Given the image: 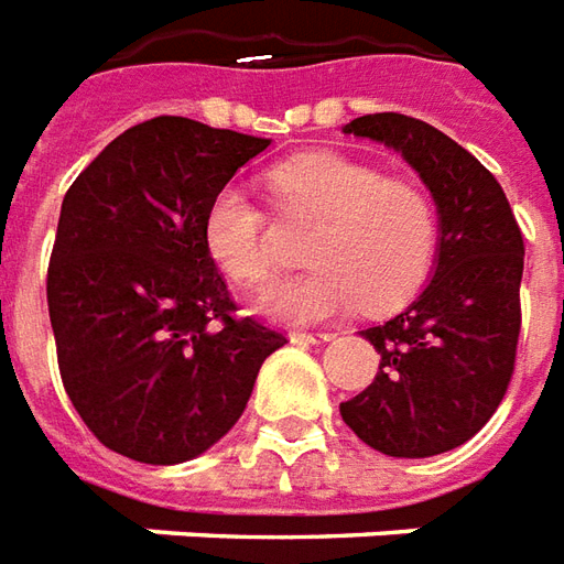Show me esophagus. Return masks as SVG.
I'll list each match as a JSON object with an SVG mask.
<instances>
[{"mask_svg": "<svg viewBox=\"0 0 564 564\" xmlns=\"http://www.w3.org/2000/svg\"><path fill=\"white\" fill-rule=\"evenodd\" d=\"M330 337L334 334H327V330H291L294 343H327Z\"/></svg>", "mask_w": 564, "mask_h": 564, "instance_id": "obj_1", "label": "esophagus"}]
</instances>
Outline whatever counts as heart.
Masks as SVG:
<instances>
[{
	"instance_id": "heart-1",
	"label": "heart",
	"mask_w": 564,
	"mask_h": 564,
	"mask_svg": "<svg viewBox=\"0 0 564 564\" xmlns=\"http://www.w3.org/2000/svg\"><path fill=\"white\" fill-rule=\"evenodd\" d=\"M279 209L318 221L310 239V273L263 294V310L285 322H318L355 310L391 313L429 279L437 251L434 203L410 178L370 163L313 151L270 173ZM209 258L239 285L261 289L279 270L270 218L242 185H225L203 218Z\"/></svg>"
}]
</instances>
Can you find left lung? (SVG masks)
Wrapping results in <instances>:
<instances>
[{"mask_svg": "<svg viewBox=\"0 0 564 564\" xmlns=\"http://www.w3.org/2000/svg\"><path fill=\"white\" fill-rule=\"evenodd\" d=\"M343 130L398 148L422 175L441 209V254L429 289L365 330L379 370L361 394L339 403V413L379 453H449L492 419L513 377L522 230L498 178L437 127L379 111Z\"/></svg>", "mask_w": 564, "mask_h": 564, "instance_id": "8db88e82", "label": "left lung"}]
</instances>
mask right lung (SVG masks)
I'll return each instance as SVG.
<instances>
[{"mask_svg":"<svg viewBox=\"0 0 564 564\" xmlns=\"http://www.w3.org/2000/svg\"><path fill=\"white\" fill-rule=\"evenodd\" d=\"M270 139L161 115L99 151L63 197L47 313L63 389L102 446L178 465L237 425L289 337L237 301L203 242L209 199Z\"/></svg>","mask_w":564,"mask_h":564,"instance_id":"obj_1","label":"right lung"}]
</instances>
